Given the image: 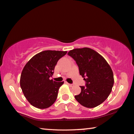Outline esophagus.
<instances>
[{"label": "esophagus", "instance_id": "esophagus-1", "mask_svg": "<svg viewBox=\"0 0 134 134\" xmlns=\"http://www.w3.org/2000/svg\"><path fill=\"white\" fill-rule=\"evenodd\" d=\"M66 84L68 85L69 86H73V84H71V83H67V82H66Z\"/></svg>", "mask_w": 134, "mask_h": 134}]
</instances>
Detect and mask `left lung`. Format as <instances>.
I'll list each match as a JSON object with an SVG mask.
<instances>
[{"label":"left lung","instance_id":"left-lung-1","mask_svg":"<svg viewBox=\"0 0 134 134\" xmlns=\"http://www.w3.org/2000/svg\"><path fill=\"white\" fill-rule=\"evenodd\" d=\"M76 62L80 75L85 80L80 94L75 98L88 108L100 105L109 96L114 85V75L109 64L100 54L89 48H76L68 52Z\"/></svg>","mask_w":134,"mask_h":134}]
</instances>
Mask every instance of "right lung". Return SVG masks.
Segmentation results:
<instances>
[{
	"mask_svg": "<svg viewBox=\"0 0 134 134\" xmlns=\"http://www.w3.org/2000/svg\"><path fill=\"white\" fill-rule=\"evenodd\" d=\"M67 51L47 50L37 54L29 60L21 74L20 84L27 100L38 109L49 108L55 102L63 81L56 82L52 77L59 60Z\"/></svg>",
	"mask_w": 134,
	"mask_h": 134,
	"instance_id": "right-lung-1",
	"label": "right lung"
}]
</instances>
